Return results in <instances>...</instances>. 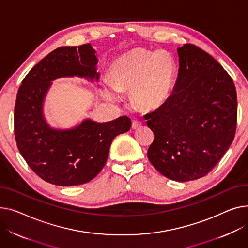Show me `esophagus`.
<instances>
[{"instance_id":"obj_1","label":"esophagus","mask_w":248,"mask_h":248,"mask_svg":"<svg viewBox=\"0 0 248 248\" xmlns=\"http://www.w3.org/2000/svg\"><path fill=\"white\" fill-rule=\"evenodd\" d=\"M140 126H141V122L133 121V124H131V127H133V129H137V128H139Z\"/></svg>"}]
</instances>
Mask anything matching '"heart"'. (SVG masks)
I'll list each match as a JSON object with an SVG mask.
<instances>
[{
	"instance_id": "obj_1",
	"label": "heart",
	"mask_w": 248,
	"mask_h": 248,
	"mask_svg": "<svg viewBox=\"0 0 248 248\" xmlns=\"http://www.w3.org/2000/svg\"><path fill=\"white\" fill-rule=\"evenodd\" d=\"M176 70V62L170 53L137 47L114 61L110 78L103 82L102 93L107 98L118 100L119 93L131 92V98L139 108L155 110L170 98Z\"/></svg>"
}]
</instances>
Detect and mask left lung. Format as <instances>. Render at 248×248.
Returning <instances> with one entry per match:
<instances>
[{"label": "left lung", "mask_w": 248, "mask_h": 248, "mask_svg": "<svg viewBox=\"0 0 248 248\" xmlns=\"http://www.w3.org/2000/svg\"><path fill=\"white\" fill-rule=\"evenodd\" d=\"M177 79L168 102L144 115L155 134L147 157L175 181L206 175L232 144L237 97L232 78L209 54L191 44L177 48Z\"/></svg>", "instance_id": "8db88e82"}]
</instances>
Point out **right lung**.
<instances>
[{"label":"right lung","mask_w":248,"mask_h":248,"mask_svg":"<svg viewBox=\"0 0 248 248\" xmlns=\"http://www.w3.org/2000/svg\"><path fill=\"white\" fill-rule=\"evenodd\" d=\"M95 53L91 44L56 48L29 72L16 94V145L31 170L52 185L89 183L105 167L112 140L131 125L125 115L108 123L86 119L68 129L54 128L45 119L44 102L53 80L76 76L98 80Z\"/></svg>","instance_id":"right-lung-1"}]
</instances>
